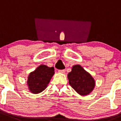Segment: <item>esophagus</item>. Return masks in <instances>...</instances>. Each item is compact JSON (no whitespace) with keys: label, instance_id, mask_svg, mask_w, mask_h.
I'll list each match as a JSON object with an SVG mask.
<instances>
[{"label":"esophagus","instance_id":"1","mask_svg":"<svg viewBox=\"0 0 121 121\" xmlns=\"http://www.w3.org/2000/svg\"><path fill=\"white\" fill-rule=\"evenodd\" d=\"M58 72L60 73H64L65 72V70H58Z\"/></svg>","mask_w":121,"mask_h":121}]
</instances>
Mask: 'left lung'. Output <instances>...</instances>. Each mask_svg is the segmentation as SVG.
<instances>
[{
  "instance_id": "1",
  "label": "left lung",
  "mask_w": 121,
  "mask_h": 121,
  "mask_svg": "<svg viewBox=\"0 0 121 121\" xmlns=\"http://www.w3.org/2000/svg\"><path fill=\"white\" fill-rule=\"evenodd\" d=\"M67 78L70 86L81 95L89 94L94 88L95 82L94 78L79 64L72 67Z\"/></svg>"
}]
</instances>
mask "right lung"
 I'll list each match as a JSON object with an SVG mask.
<instances>
[{
	"instance_id": "1",
	"label": "right lung",
	"mask_w": 121,
	"mask_h": 121,
	"mask_svg": "<svg viewBox=\"0 0 121 121\" xmlns=\"http://www.w3.org/2000/svg\"><path fill=\"white\" fill-rule=\"evenodd\" d=\"M54 74V68L45 65H40L36 69L31 72L28 76L27 85L30 92L38 94L42 92Z\"/></svg>"
}]
</instances>
